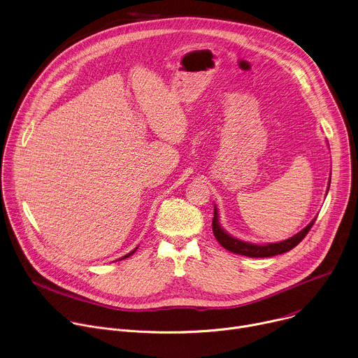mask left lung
I'll use <instances>...</instances> for the list:
<instances>
[{
    "label": "left lung",
    "mask_w": 358,
    "mask_h": 358,
    "mask_svg": "<svg viewBox=\"0 0 358 358\" xmlns=\"http://www.w3.org/2000/svg\"><path fill=\"white\" fill-rule=\"evenodd\" d=\"M330 180H331V176H330ZM330 180H329L327 192H329V188H330ZM315 221H316V218H313L300 232L294 234L293 236H290V238H287L285 241L268 242V243H253V242H246V241L238 239V238L232 236L231 234H228L221 227L218 208H217V206H214L213 231H214V235H215L217 241L225 249H228L229 252H234V253H238V255H243V257H249V258H268V257H275V255H280V253H285V252H289L290 249H293L297 243H300V241L306 235H308V232L313 227Z\"/></svg>",
    "instance_id": "1"
}]
</instances>
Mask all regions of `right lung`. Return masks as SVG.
Here are the masks:
<instances>
[{
	"mask_svg": "<svg viewBox=\"0 0 358 358\" xmlns=\"http://www.w3.org/2000/svg\"><path fill=\"white\" fill-rule=\"evenodd\" d=\"M137 248H138V246H137ZM137 248H136V249H133L131 252H129L127 255H124V257H123V258H120V261H122V259H126V258H129V257H130V255H133V253H134V252L137 250Z\"/></svg>",
	"mask_w": 358,
	"mask_h": 358,
	"instance_id": "obj_1",
	"label": "right lung"
}]
</instances>
